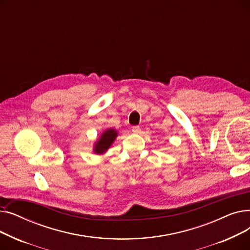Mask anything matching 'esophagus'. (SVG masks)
I'll list each match as a JSON object with an SVG mask.
<instances>
[{
	"mask_svg": "<svg viewBox=\"0 0 250 250\" xmlns=\"http://www.w3.org/2000/svg\"><path fill=\"white\" fill-rule=\"evenodd\" d=\"M132 130H133V133L139 134V133H141V127L139 125H135L132 127Z\"/></svg>",
	"mask_w": 250,
	"mask_h": 250,
	"instance_id": "obj_1",
	"label": "esophagus"
}]
</instances>
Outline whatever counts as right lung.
Instances as JSON below:
<instances>
[{
    "mask_svg": "<svg viewBox=\"0 0 250 250\" xmlns=\"http://www.w3.org/2000/svg\"><path fill=\"white\" fill-rule=\"evenodd\" d=\"M116 136H117L116 130H114L112 128L105 130V132L101 135V138L96 143L95 148H94V152L97 153V154L104 153L110 147V145L113 143Z\"/></svg>",
    "mask_w": 250,
    "mask_h": 250,
    "instance_id": "add662e5",
    "label": "right lung"
}]
</instances>
